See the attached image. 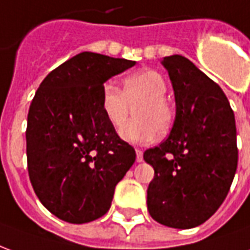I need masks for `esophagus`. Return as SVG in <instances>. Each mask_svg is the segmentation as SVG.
I'll return each mask as SVG.
<instances>
[{
    "instance_id": "obj_1",
    "label": "esophagus",
    "mask_w": 250,
    "mask_h": 250,
    "mask_svg": "<svg viewBox=\"0 0 250 250\" xmlns=\"http://www.w3.org/2000/svg\"><path fill=\"white\" fill-rule=\"evenodd\" d=\"M135 152H136V162H142V161H143V151L139 150V148H136Z\"/></svg>"
}]
</instances>
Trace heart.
<instances>
[{
	"mask_svg": "<svg viewBox=\"0 0 250 250\" xmlns=\"http://www.w3.org/2000/svg\"><path fill=\"white\" fill-rule=\"evenodd\" d=\"M166 80L159 72L143 69L127 76L123 88L105 84L102 91V111L114 128H119L134 109L135 119L120 130V138L134 145H145L166 134L174 122V108L165 95Z\"/></svg>",
	"mask_w": 250,
	"mask_h": 250,
	"instance_id": "1",
	"label": "heart"
}]
</instances>
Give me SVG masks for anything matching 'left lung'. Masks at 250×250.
Instances as JSON below:
<instances>
[{"instance_id":"8db88e82","label":"left lung","mask_w":250,"mask_h":250,"mask_svg":"<svg viewBox=\"0 0 250 250\" xmlns=\"http://www.w3.org/2000/svg\"><path fill=\"white\" fill-rule=\"evenodd\" d=\"M175 98L170 135L143 154L154 167L147 208L154 220L190 229L214 214L238 162L236 120L218 84L181 55L165 57Z\"/></svg>"}]
</instances>
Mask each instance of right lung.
<instances>
[{"mask_svg": "<svg viewBox=\"0 0 250 250\" xmlns=\"http://www.w3.org/2000/svg\"><path fill=\"white\" fill-rule=\"evenodd\" d=\"M82 52L42 80L29 107L26 158L40 202L71 224L98 220L111 208L115 186L135 162L102 111L104 83L135 65Z\"/></svg>", "mask_w": 250, "mask_h": 250, "instance_id": "add662e5", "label": "right lung"}]
</instances>
